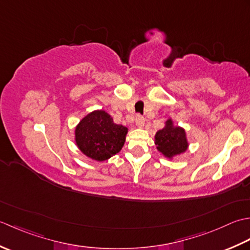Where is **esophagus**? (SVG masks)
<instances>
[{
  "instance_id": "1",
  "label": "esophagus",
  "mask_w": 250,
  "mask_h": 250,
  "mask_svg": "<svg viewBox=\"0 0 250 250\" xmlns=\"http://www.w3.org/2000/svg\"><path fill=\"white\" fill-rule=\"evenodd\" d=\"M145 122H146V120H145L144 116H141V115L136 116V125L140 127V128H141V127L145 126Z\"/></svg>"
}]
</instances>
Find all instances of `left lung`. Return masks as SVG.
Here are the masks:
<instances>
[{
	"label": "left lung",
	"mask_w": 250,
	"mask_h": 250,
	"mask_svg": "<svg viewBox=\"0 0 250 250\" xmlns=\"http://www.w3.org/2000/svg\"><path fill=\"white\" fill-rule=\"evenodd\" d=\"M156 149L167 159H172L188 149L186 130L179 126H175L171 119L167 120L165 127L155 134Z\"/></svg>",
	"instance_id": "8db88e82"
}]
</instances>
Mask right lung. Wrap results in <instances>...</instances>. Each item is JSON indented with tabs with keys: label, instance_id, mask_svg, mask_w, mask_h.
<instances>
[{
	"label": "right lung",
	"instance_id": "add662e5",
	"mask_svg": "<svg viewBox=\"0 0 250 250\" xmlns=\"http://www.w3.org/2000/svg\"><path fill=\"white\" fill-rule=\"evenodd\" d=\"M127 131V127L115 124L105 111L96 110L76 126L75 142L89 159L104 162L122 150Z\"/></svg>",
	"mask_w": 250,
	"mask_h": 250
}]
</instances>
